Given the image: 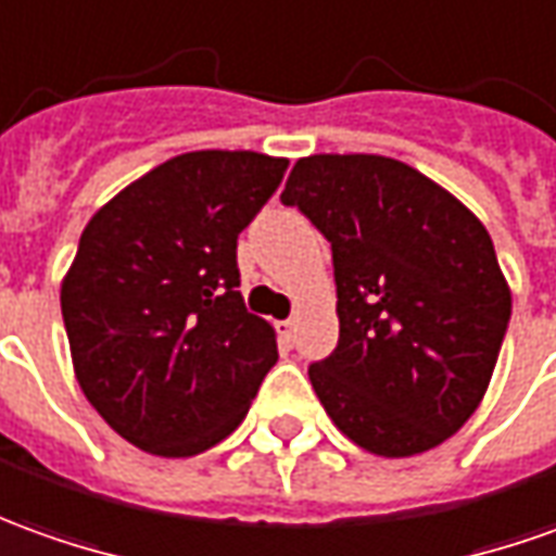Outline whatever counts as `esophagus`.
Segmentation results:
<instances>
[{
    "mask_svg": "<svg viewBox=\"0 0 556 556\" xmlns=\"http://www.w3.org/2000/svg\"><path fill=\"white\" fill-rule=\"evenodd\" d=\"M293 329H296V324H293V320H278V324H275L278 344H281L285 351H290V348H293Z\"/></svg>",
    "mask_w": 556,
    "mask_h": 556,
    "instance_id": "1",
    "label": "esophagus"
}]
</instances>
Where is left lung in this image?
<instances>
[{"mask_svg": "<svg viewBox=\"0 0 556 556\" xmlns=\"http://www.w3.org/2000/svg\"><path fill=\"white\" fill-rule=\"evenodd\" d=\"M281 202L332 248L339 344L308 366L332 424L378 457L442 445L484 400L511 317L488 229L378 154L305 156Z\"/></svg>", "mask_w": 556, "mask_h": 556, "instance_id": "1", "label": "left lung"}]
</instances>
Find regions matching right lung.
<instances>
[{
  "label": "right lung",
  "mask_w": 556,
  "mask_h": 556,
  "mask_svg": "<svg viewBox=\"0 0 556 556\" xmlns=\"http://www.w3.org/2000/svg\"><path fill=\"white\" fill-rule=\"evenodd\" d=\"M287 160L193 151L166 160L84 227L60 305L75 375L102 420L156 457H193L239 427L275 359L244 308L239 232Z\"/></svg>",
  "instance_id": "add662e5"
}]
</instances>
